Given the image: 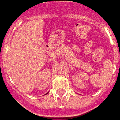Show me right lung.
<instances>
[{
    "instance_id": "1",
    "label": "right lung",
    "mask_w": 120,
    "mask_h": 120,
    "mask_svg": "<svg viewBox=\"0 0 120 120\" xmlns=\"http://www.w3.org/2000/svg\"><path fill=\"white\" fill-rule=\"evenodd\" d=\"M48 93H49V92L47 93H46V94H45V95H47V94H48Z\"/></svg>"
}]
</instances>
